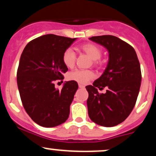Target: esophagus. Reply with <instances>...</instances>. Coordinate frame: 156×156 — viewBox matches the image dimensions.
Listing matches in <instances>:
<instances>
[{"instance_id":"1","label":"esophagus","mask_w":156,"mask_h":156,"mask_svg":"<svg viewBox=\"0 0 156 156\" xmlns=\"http://www.w3.org/2000/svg\"><path fill=\"white\" fill-rule=\"evenodd\" d=\"M78 87H79V88H84V87H85L83 85H82V84L80 83L78 84Z\"/></svg>"}]
</instances>
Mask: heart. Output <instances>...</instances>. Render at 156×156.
I'll list each match as a JSON object with an SVG mask.
<instances>
[{"label": "heart", "mask_w": 156, "mask_h": 156, "mask_svg": "<svg viewBox=\"0 0 156 156\" xmlns=\"http://www.w3.org/2000/svg\"><path fill=\"white\" fill-rule=\"evenodd\" d=\"M81 50L86 53L91 59L96 61L101 56V50L98 46L93 44H86L82 45ZM64 64L67 67H73L76 62V53L70 48H68L64 52L62 56ZM94 77V74L89 70H76L69 74V78L71 80H76L81 83H86Z\"/></svg>", "instance_id": "b5f03b06"}]
</instances>
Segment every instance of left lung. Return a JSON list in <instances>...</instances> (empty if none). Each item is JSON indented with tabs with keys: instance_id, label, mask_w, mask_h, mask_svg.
<instances>
[{
	"instance_id": "left-lung-1",
	"label": "left lung",
	"mask_w": 156,
	"mask_h": 156,
	"mask_svg": "<svg viewBox=\"0 0 156 156\" xmlns=\"http://www.w3.org/2000/svg\"><path fill=\"white\" fill-rule=\"evenodd\" d=\"M89 39L108 51V61L101 76L86 87L89 117L101 126H116L125 120L136 104L141 81L140 64L133 48L117 37ZM105 87L107 92L99 94L97 88Z\"/></svg>"
}]
</instances>
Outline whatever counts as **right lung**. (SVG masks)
<instances>
[{
  "instance_id": "obj_1",
  "label": "right lung",
  "mask_w": 156,
  "mask_h": 156,
  "mask_svg": "<svg viewBox=\"0 0 156 156\" xmlns=\"http://www.w3.org/2000/svg\"><path fill=\"white\" fill-rule=\"evenodd\" d=\"M76 40L54 34L41 36L28 42L21 54L17 73L20 95L27 114L40 126H58L69 117L78 83L65 81L58 90L54 81L63 79L68 70L62 56Z\"/></svg>"
}]
</instances>
